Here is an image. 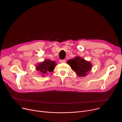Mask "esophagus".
Returning <instances> with one entry per match:
<instances>
[{
  "instance_id": "34e87169",
  "label": "esophagus",
  "mask_w": 122,
  "mask_h": 122,
  "mask_svg": "<svg viewBox=\"0 0 122 122\" xmlns=\"http://www.w3.org/2000/svg\"><path fill=\"white\" fill-rule=\"evenodd\" d=\"M59 62H60V63H65L66 62V60H59Z\"/></svg>"
}]
</instances>
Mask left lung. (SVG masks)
I'll use <instances>...</instances> for the list:
<instances>
[{
  "instance_id": "8db88e82",
  "label": "left lung",
  "mask_w": 122,
  "mask_h": 122,
  "mask_svg": "<svg viewBox=\"0 0 122 122\" xmlns=\"http://www.w3.org/2000/svg\"><path fill=\"white\" fill-rule=\"evenodd\" d=\"M67 63L76 72L79 76H85L92 68V64L80 57H76L74 59H70Z\"/></svg>"
}]
</instances>
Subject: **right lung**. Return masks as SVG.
Instances as JSON below:
<instances>
[{
	"label": "right lung",
	"mask_w": 122,
	"mask_h": 122,
	"mask_svg": "<svg viewBox=\"0 0 122 122\" xmlns=\"http://www.w3.org/2000/svg\"><path fill=\"white\" fill-rule=\"evenodd\" d=\"M56 63L54 61H51L49 60H46L43 62L38 64L36 67L37 71H40L41 74L43 75L46 74L47 72H52L56 66Z\"/></svg>",
	"instance_id": "1"
}]
</instances>
